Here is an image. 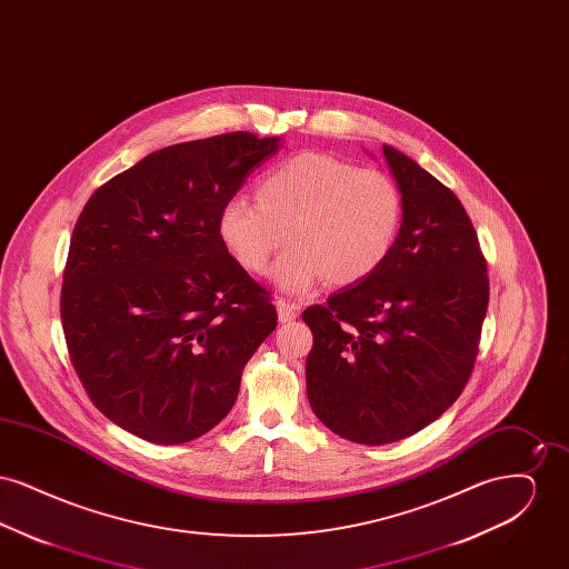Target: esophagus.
<instances>
[{
    "label": "esophagus",
    "instance_id": "obj_1",
    "mask_svg": "<svg viewBox=\"0 0 569 569\" xmlns=\"http://www.w3.org/2000/svg\"><path fill=\"white\" fill-rule=\"evenodd\" d=\"M298 311H300V307L295 305V302H290V300H286V298H279L277 300V316H279V322H292V320H297Z\"/></svg>",
    "mask_w": 569,
    "mask_h": 569
}]
</instances>
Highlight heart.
Segmentation results:
<instances>
[{
	"mask_svg": "<svg viewBox=\"0 0 569 569\" xmlns=\"http://www.w3.org/2000/svg\"><path fill=\"white\" fill-rule=\"evenodd\" d=\"M256 200L234 196L217 217V234L244 271L262 272L283 241L290 247L272 264V283L307 295L325 279L353 286L390 256L403 221L399 186L378 168L326 153H298L260 181Z\"/></svg>",
	"mask_w": 569,
	"mask_h": 569,
	"instance_id": "1",
	"label": "heart"
}]
</instances>
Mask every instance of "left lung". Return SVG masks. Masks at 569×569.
Returning <instances> with one entry per match:
<instances>
[{
    "instance_id": "8db88e82",
    "label": "left lung",
    "mask_w": 569,
    "mask_h": 569,
    "mask_svg": "<svg viewBox=\"0 0 569 569\" xmlns=\"http://www.w3.org/2000/svg\"><path fill=\"white\" fill-rule=\"evenodd\" d=\"M381 149L403 196L395 247L371 277L302 313L311 409L367 446L418 433L459 399L488 307L487 260L455 191Z\"/></svg>"
}]
</instances>
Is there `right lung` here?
I'll return each instance as SVG.
<instances>
[{
  "mask_svg": "<svg viewBox=\"0 0 569 569\" xmlns=\"http://www.w3.org/2000/svg\"><path fill=\"white\" fill-rule=\"evenodd\" d=\"M279 144L249 132L172 144L87 200L61 325L89 399L128 433L174 446L211 431L274 330L269 292L228 253L217 217Z\"/></svg>",
  "mask_w": 569,
  "mask_h": 569,
  "instance_id": "1",
  "label": "right lung"
}]
</instances>
